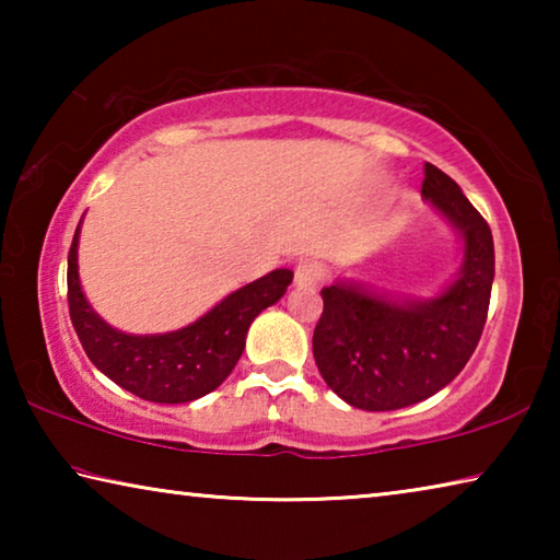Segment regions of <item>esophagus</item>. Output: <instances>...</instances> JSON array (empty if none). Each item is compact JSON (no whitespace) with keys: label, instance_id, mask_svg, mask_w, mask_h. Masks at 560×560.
I'll list each match as a JSON object with an SVG mask.
<instances>
[{"label":"esophagus","instance_id":"obj_1","mask_svg":"<svg viewBox=\"0 0 560 560\" xmlns=\"http://www.w3.org/2000/svg\"><path fill=\"white\" fill-rule=\"evenodd\" d=\"M324 279V267H320L318 261H299L296 264V271H293V281H296V287H314Z\"/></svg>","mask_w":560,"mask_h":560}]
</instances>
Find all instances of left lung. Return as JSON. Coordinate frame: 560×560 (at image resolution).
I'll return each instance as SVG.
<instances>
[{"mask_svg": "<svg viewBox=\"0 0 560 560\" xmlns=\"http://www.w3.org/2000/svg\"><path fill=\"white\" fill-rule=\"evenodd\" d=\"M422 197L464 236L459 279L442 296L400 303L353 283L320 291L316 365L330 390L358 410H400L442 390L467 365L487 324L494 281L487 220L459 185L430 163H424Z\"/></svg>", "mask_w": 560, "mask_h": 560, "instance_id": "8db88e82", "label": "left lung"}]
</instances>
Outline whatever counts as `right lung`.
Segmentation results:
<instances>
[{"label": "right lung", "mask_w": 560, "mask_h": 560, "mask_svg": "<svg viewBox=\"0 0 560 560\" xmlns=\"http://www.w3.org/2000/svg\"><path fill=\"white\" fill-rule=\"evenodd\" d=\"M79 230L69 249V314L91 363L113 383L150 402H192L212 393L242 358L246 330L264 308L277 303L293 271L277 269L246 283L187 328L163 336H128L110 328L89 306L79 281Z\"/></svg>", "instance_id": "1"}]
</instances>
